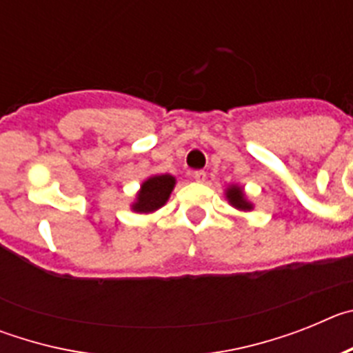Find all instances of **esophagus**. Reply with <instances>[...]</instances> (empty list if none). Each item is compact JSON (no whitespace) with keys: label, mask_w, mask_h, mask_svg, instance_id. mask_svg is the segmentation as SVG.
<instances>
[{"label":"esophagus","mask_w":353,"mask_h":353,"mask_svg":"<svg viewBox=\"0 0 353 353\" xmlns=\"http://www.w3.org/2000/svg\"><path fill=\"white\" fill-rule=\"evenodd\" d=\"M192 179L196 180V182H205V179H207V173L205 171H192Z\"/></svg>","instance_id":"1"}]
</instances>
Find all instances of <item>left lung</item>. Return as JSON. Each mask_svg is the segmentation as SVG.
Wrapping results in <instances>:
<instances>
[{
	"instance_id": "left-lung-1",
	"label": "left lung",
	"mask_w": 353,
	"mask_h": 353,
	"mask_svg": "<svg viewBox=\"0 0 353 353\" xmlns=\"http://www.w3.org/2000/svg\"><path fill=\"white\" fill-rule=\"evenodd\" d=\"M224 196H226L228 203L232 205V207H235L236 210L251 212L252 208H254V205H252L251 201L248 199V196H245L244 187L236 185V183H233V185H228L226 191H224Z\"/></svg>"
}]
</instances>
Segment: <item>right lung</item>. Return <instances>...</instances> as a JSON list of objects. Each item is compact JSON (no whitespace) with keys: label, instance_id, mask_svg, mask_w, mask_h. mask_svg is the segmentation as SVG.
Masks as SVG:
<instances>
[{"label":"right lung","instance_id":"add662e5","mask_svg":"<svg viewBox=\"0 0 353 353\" xmlns=\"http://www.w3.org/2000/svg\"><path fill=\"white\" fill-rule=\"evenodd\" d=\"M176 179L173 174H152L141 183L130 210L136 214H154L166 205L174 189Z\"/></svg>","mask_w":353,"mask_h":353}]
</instances>
